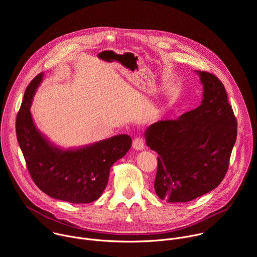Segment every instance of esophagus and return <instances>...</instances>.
<instances>
[{"label":"esophagus","instance_id":"1","mask_svg":"<svg viewBox=\"0 0 257 257\" xmlns=\"http://www.w3.org/2000/svg\"><path fill=\"white\" fill-rule=\"evenodd\" d=\"M133 149L136 151H141L144 149V139L142 137H136L133 140Z\"/></svg>","mask_w":257,"mask_h":257}]
</instances>
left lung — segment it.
Returning <instances> with one entry per match:
<instances>
[{
  "mask_svg": "<svg viewBox=\"0 0 257 257\" xmlns=\"http://www.w3.org/2000/svg\"><path fill=\"white\" fill-rule=\"evenodd\" d=\"M197 73L202 103L145 132L146 145L159 155L156 193L169 202L191 201L221 184L237 138V120L224 84L212 73Z\"/></svg>",
  "mask_w": 257,
  "mask_h": 257,
  "instance_id": "obj_1",
  "label": "left lung"
}]
</instances>
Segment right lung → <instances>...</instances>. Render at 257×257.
Listing matches in <instances>:
<instances>
[{"label": "right lung", "instance_id": "obj_1", "mask_svg": "<svg viewBox=\"0 0 257 257\" xmlns=\"http://www.w3.org/2000/svg\"><path fill=\"white\" fill-rule=\"evenodd\" d=\"M43 73L26 87L16 117V135L35 185L49 196L71 203L96 200L106 187L109 170L130 150L132 139L122 134L75 151H61L35 128L29 111Z\"/></svg>", "mask_w": 257, "mask_h": 257}]
</instances>
